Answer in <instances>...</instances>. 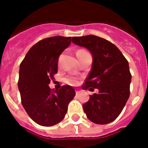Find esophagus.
Returning a JSON list of instances; mask_svg holds the SVG:
<instances>
[{"instance_id":"esophagus-1","label":"esophagus","mask_w":148,"mask_h":148,"mask_svg":"<svg viewBox=\"0 0 148 148\" xmlns=\"http://www.w3.org/2000/svg\"><path fill=\"white\" fill-rule=\"evenodd\" d=\"M75 92H76V95H78L79 93H80V90H79V89L76 88V89H75Z\"/></svg>"}]
</instances>
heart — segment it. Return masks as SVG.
<instances>
[{"label":"heart","instance_id":"b5f03b06","mask_svg":"<svg viewBox=\"0 0 148 148\" xmlns=\"http://www.w3.org/2000/svg\"><path fill=\"white\" fill-rule=\"evenodd\" d=\"M80 51V50H79ZM65 82L67 84H69L71 85H74V84H77V79L74 77H68L66 78L65 80Z\"/></svg>","mask_w":148,"mask_h":148}]
</instances>
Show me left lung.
Segmentation results:
<instances>
[{
	"instance_id": "left-lung-1",
	"label": "left lung",
	"mask_w": 148,
	"mask_h": 148,
	"mask_svg": "<svg viewBox=\"0 0 148 148\" xmlns=\"http://www.w3.org/2000/svg\"><path fill=\"white\" fill-rule=\"evenodd\" d=\"M72 42L86 47L93 56L91 70L82 88H97L98 93L84 103V111L93 123L109 124L119 116L130 96L128 61L114 44L97 36L74 37Z\"/></svg>"
}]
</instances>
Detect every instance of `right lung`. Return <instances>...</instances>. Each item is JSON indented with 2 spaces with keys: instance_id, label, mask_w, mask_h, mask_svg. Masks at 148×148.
Instances as JSON below:
<instances>
[{
  "instance_id": "right-lung-1",
  "label": "right lung",
  "mask_w": 148,
  "mask_h": 148,
  "mask_svg": "<svg viewBox=\"0 0 148 148\" xmlns=\"http://www.w3.org/2000/svg\"><path fill=\"white\" fill-rule=\"evenodd\" d=\"M71 43V37L45 38L29 50L20 65L17 84L22 105L29 117L41 126L60 123L75 96L71 86L56 90L48 86L58 73L59 56Z\"/></svg>"
}]
</instances>
